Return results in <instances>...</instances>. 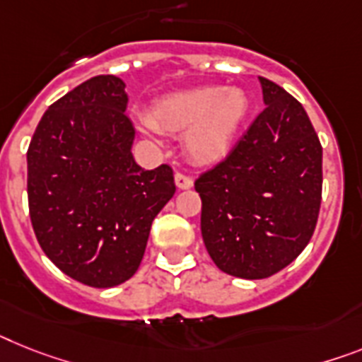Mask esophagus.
Segmentation results:
<instances>
[{
	"mask_svg": "<svg viewBox=\"0 0 362 362\" xmlns=\"http://www.w3.org/2000/svg\"><path fill=\"white\" fill-rule=\"evenodd\" d=\"M175 184L178 189H191V187H193V178L187 175H182V173H176Z\"/></svg>",
	"mask_w": 362,
	"mask_h": 362,
	"instance_id": "esophagus-1",
	"label": "esophagus"
}]
</instances>
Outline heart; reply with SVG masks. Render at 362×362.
<instances>
[{
	"label": "heart",
	"instance_id": "heart-1",
	"mask_svg": "<svg viewBox=\"0 0 362 362\" xmlns=\"http://www.w3.org/2000/svg\"><path fill=\"white\" fill-rule=\"evenodd\" d=\"M241 88L202 86L182 90L156 101L147 115V129L184 135L186 154L195 163L223 160L248 114Z\"/></svg>",
	"mask_w": 362,
	"mask_h": 362
}]
</instances>
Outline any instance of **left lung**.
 <instances>
[{
	"mask_svg": "<svg viewBox=\"0 0 362 362\" xmlns=\"http://www.w3.org/2000/svg\"><path fill=\"white\" fill-rule=\"evenodd\" d=\"M265 108L226 160L200 175V230L218 269L263 279L308 247L322 199V147L293 95L259 77Z\"/></svg>",
	"mask_w": 362,
	"mask_h": 362,
	"instance_id": "obj_1",
	"label": "left lung"
}]
</instances>
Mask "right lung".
Here are the masks:
<instances>
[{
    "label": "right lung",
    "instance_id": "1",
    "mask_svg": "<svg viewBox=\"0 0 362 362\" xmlns=\"http://www.w3.org/2000/svg\"><path fill=\"white\" fill-rule=\"evenodd\" d=\"M127 103L119 77H92L47 108L27 151L29 214L42 250L97 289L136 274L151 224L176 191L171 167L136 163Z\"/></svg>",
    "mask_w": 362,
    "mask_h": 362
}]
</instances>
